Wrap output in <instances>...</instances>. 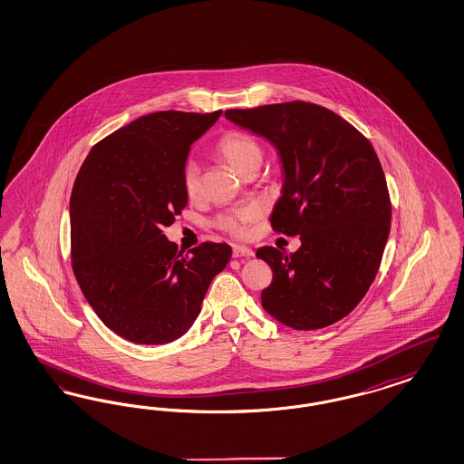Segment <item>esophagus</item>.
<instances>
[{"label": "esophagus", "instance_id": "1", "mask_svg": "<svg viewBox=\"0 0 464 464\" xmlns=\"http://www.w3.org/2000/svg\"><path fill=\"white\" fill-rule=\"evenodd\" d=\"M233 256H235V258H240V256H254V250H250L248 246L235 245V246H233Z\"/></svg>", "mask_w": 464, "mask_h": 464}]
</instances>
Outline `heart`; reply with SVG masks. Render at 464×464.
I'll return each mask as SVG.
<instances>
[{
    "label": "heart",
    "instance_id": "1",
    "mask_svg": "<svg viewBox=\"0 0 464 464\" xmlns=\"http://www.w3.org/2000/svg\"><path fill=\"white\" fill-rule=\"evenodd\" d=\"M218 152L241 175H245L252 166H260L262 162V147L256 142V137L241 130L226 131L218 142ZM183 188L190 198H197L200 195V166L195 160H190L185 164ZM258 218L260 208L256 206H238L216 216L214 226L238 238L246 233L248 226Z\"/></svg>",
    "mask_w": 464,
    "mask_h": 464
}]
</instances>
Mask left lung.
I'll return each mask as SVG.
<instances>
[{
    "mask_svg": "<svg viewBox=\"0 0 464 464\" xmlns=\"http://www.w3.org/2000/svg\"><path fill=\"white\" fill-rule=\"evenodd\" d=\"M226 118L267 139L283 164V195L272 229L300 237L286 256L262 246L271 266L262 306L296 331L322 329L346 317L367 295L391 229V198L372 144L336 112L291 101Z\"/></svg>",
    "mask_w": 464,
    "mask_h": 464,
    "instance_id": "left-lung-1",
    "label": "left lung"
}]
</instances>
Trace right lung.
Here are the masks:
<instances>
[{
    "label": "right lung",
    "instance_id": "obj_1",
    "mask_svg": "<svg viewBox=\"0 0 464 464\" xmlns=\"http://www.w3.org/2000/svg\"><path fill=\"white\" fill-rule=\"evenodd\" d=\"M223 111H160L97 142L70 198L72 267L97 317L137 344L183 336L200 314L227 243L206 241L187 256L162 229L188 204L183 169L190 145Z\"/></svg>",
    "mask_w": 464,
    "mask_h": 464
}]
</instances>
